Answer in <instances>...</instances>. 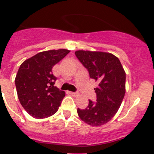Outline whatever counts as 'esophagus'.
Instances as JSON below:
<instances>
[{
    "mask_svg": "<svg viewBox=\"0 0 154 154\" xmlns=\"http://www.w3.org/2000/svg\"><path fill=\"white\" fill-rule=\"evenodd\" d=\"M69 94H71L72 97H77L79 95L78 93H74V92H69Z\"/></svg>",
    "mask_w": 154,
    "mask_h": 154,
    "instance_id": "34e87169",
    "label": "esophagus"
}]
</instances>
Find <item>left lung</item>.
I'll return each mask as SVG.
<instances>
[{
	"label": "left lung",
	"mask_w": 154,
	"mask_h": 154,
	"mask_svg": "<svg viewBox=\"0 0 154 154\" xmlns=\"http://www.w3.org/2000/svg\"><path fill=\"white\" fill-rule=\"evenodd\" d=\"M75 54L98 86L97 101H89L85 109H77L81 119L91 126L109 122L119 109L125 94V72L119 59L107 52L77 50Z\"/></svg>",
	"instance_id": "left-lung-1"
}]
</instances>
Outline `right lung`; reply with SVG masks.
I'll return each mask as SVG.
<instances>
[{
    "instance_id": "obj_1",
    "label": "right lung",
    "mask_w": 154,
    "mask_h": 154,
    "mask_svg": "<svg viewBox=\"0 0 154 154\" xmlns=\"http://www.w3.org/2000/svg\"><path fill=\"white\" fill-rule=\"evenodd\" d=\"M69 52L65 49L41 52L20 65L15 78L17 97L32 117H51L59 109L65 93L53 86L57 78L52 69Z\"/></svg>"
}]
</instances>
